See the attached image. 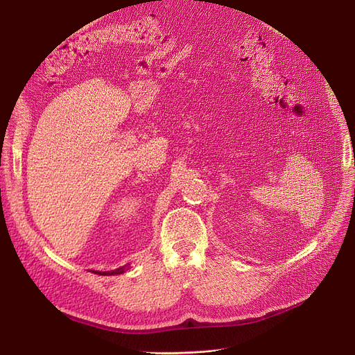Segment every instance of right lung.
Listing matches in <instances>:
<instances>
[{"label":"right lung","instance_id":"add662e5","mask_svg":"<svg viewBox=\"0 0 355 355\" xmlns=\"http://www.w3.org/2000/svg\"><path fill=\"white\" fill-rule=\"evenodd\" d=\"M130 268V263L125 265V266H121L115 270H105V272H101V270H90L92 273H96V275H102V276H110V275H121V273H125L128 269Z\"/></svg>","mask_w":355,"mask_h":355}]
</instances>
